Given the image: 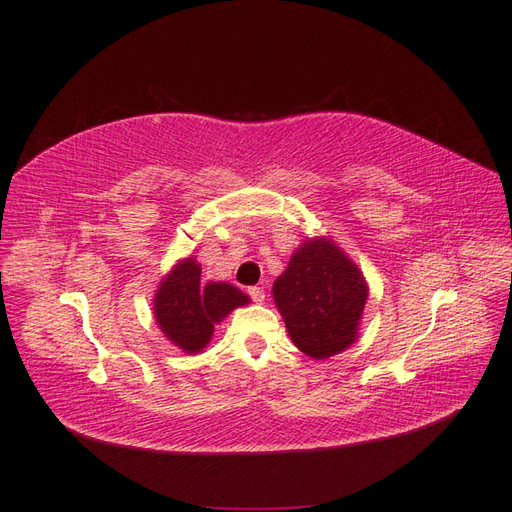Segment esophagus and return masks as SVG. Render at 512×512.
Wrapping results in <instances>:
<instances>
[{"mask_svg":"<svg viewBox=\"0 0 512 512\" xmlns=\"http://www.w3.org/2000/svg\"><path fill=\"white\" fill-rule=\"evenodd\" d=\"M247 293H249V297H252V302H256V304H263L265 302V289H263V286H249Z\"/></svg>","mask_w":512,"mask_h":512,"instance_id":"obj_1","label":"esophagus"}]
</instances>
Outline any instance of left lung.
Masks as SVG:
<instances>
[{"mask_svg":"<svg viewBox=\"0 0 512 512\" xmlns=\"http://www.w3.org/2000/svg\"><path fill=\"white\" fill-rule=\"evenodd\" d=\"M273 299L299 350L328 358L356 341L367 284L332 241L313 239L291 256L273 284Z\"/></svg>","mask_w":512,"mask_h":512,"instance_id":"left-lung-1","label":"left lung"}]
</instances>
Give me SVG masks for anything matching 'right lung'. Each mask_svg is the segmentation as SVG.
Segmentation results:
<instances>
[{
  "label": "right lung",
  "mask_w": 512,
  "mask_h": 512,
  "mask_svg": "<svg viewBox=\"0 0 512 512\" xmlns=\"http://www.w3.org/2000/svg\"><path fill=\"white\" fill-rule=\"evenodd\" d=\"M199 276L202 269L193 258H186L160 282L154 297V315L162 334L189 354L204 350L215 323L249 302L236 286L226 282L202 286Z\"/></svg>",
  "instance_id": "obj_1"
}]
</instances>
